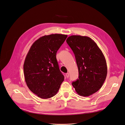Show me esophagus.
<instances>
[{
  "instance_id": "34e87169",
  "label": "esophagus",
  "mask_w": 125,
  "mask_h": 125,
  "mask_svg": "<svg viewBox=\"0 0 125 125\" xmlns=\"http://www.w3.org/2000/svg\"><path fill=\"white\" fill-rule=\"evenodd\" d=\"M65 75H66V77H67V78H68V77H69V73H66V74H65Z\"/></svg>"
}]
</instances>
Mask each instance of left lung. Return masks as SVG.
<instances>
[{
    "mask_svg": "<svg viewBox=\"0 0 125 125\" xmlns=\"http://www.w3.org/2000/svg\"><path fill=\"white\" fill-rule=\"evenodd\" d=\"M66 41L74 54L79 73L78 79L72 85L79 95H91L101 88L107 76L104 55L95 42L87 36L72 35Z\"/></svg>",
    "mask_w": 125,
    "mask_h": 125,
    "instance_id": "left-lung-1",
    "label": "left lung"
}]
</instances>
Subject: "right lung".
I'll list each match as a JSON object with an SVG mask.
<instances>
[{"label": "right lung", "instance_id": "1", "mask_svg": "<svg viewBox=\"0 0 125 125\" xmlns=\"http://www.w3.org/2000/svg\"><path fill=\"white\" fill-rule=\"evenodd\" d=\"M67 35L55 34L37 40L28 52L23 65L25 82L39 97L48 99L56 95L64 80L56 53Z\"/></svg>", "mask_w": 125, "mask_h": 125}]
</instances>
